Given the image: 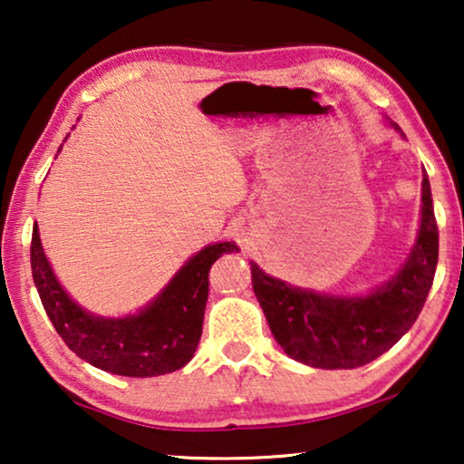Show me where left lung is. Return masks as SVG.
Returning <instances> with one entry per match:
<instances>
[{"mask_svg":"<svg viewBox=\"0 0 464 464\" xmlns=\"http://www.w3.org/2000/svg\"><path fill=\"white\" fill-rule=\"evenodd\" d=\"M395 130L401 132L397 124ZM420 213V230L405 264L370 295H325L291 287L251 262L253 291L272 335L291 359L321 370H353L401 340L427 302L440 256L427 173L422 175Z\"/></svg>","mask_w":464,"mask_h":464,"instance_id":"8db88e82","label":"left lung"}]
</instances>
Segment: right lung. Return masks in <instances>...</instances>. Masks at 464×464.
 Wrapping results in <instances>:
<instances>
[{
    "label": "right lung",
    "instance_id": "obj_1",
    "mask_svg": "<svg viewBox=\"0 0 464 464\" xmlns=\"http://www.w3.org/2000/svg\"><path fill=\"white\" fill-rule=\"evenodd\" d=\"M234 243H215L189 257L150 306L124 319H103L80 308L56 281L44 256L37 224L31 237V272L48 319L80 359L116 373L151 378L181 370L194 357L202 335L208 297V270Z\"/></svg>",
    "mask_w": 464,
    "mask_h": 464
}]
</instances>
